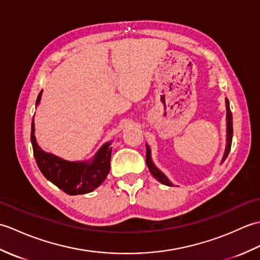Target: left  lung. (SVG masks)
Returning <instances> with one entry per match:
<instances>
[{
    "label": "left lung",
    "instance_id": "1",
    "mask_svg": "<svg viewBox=\"0 0 260 260\" xmlns=\"http://www.w3.org/2000/svg\"><path fill=\"white\" fill-rule=\"evenodd\" d=\"M225 107H227V145H225V151H224V155L222 157V162L227 158L228 154L230 152L231 148V142H233V135H234V129H233V114H231L230 106H229V101L225 99ZM146 165L152 175L155 178L158 182H161L162 184L172 186V182H171L167 176H165L161 171H159L155 165H154L152 158H151V150L148 145H146Z\"/></svg>",
    "mask_w": 260,
    "mask_h": 260
}]
</instances>
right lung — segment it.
<instances>
[{"label":"right lung","mask_w":260,"mask_h":260,"mask_svg":"<svg viewBox=\"0 0 260 260\" xmlns=\"http://www.w3.org/2000/svg\"><path fill=\"white\" fill-rule=\"evenodd\" d=\"M42 90L37 98L41 101ZM31 143L38 168L46 179L69 196L85 194L93 191L107 178L110 169L112 147L110 142L104 144L91 161L70 162L47 153L39 147L35 136V123L31 124Z\"/></svg>","instance_id":"obj_1"}]
</instances>
